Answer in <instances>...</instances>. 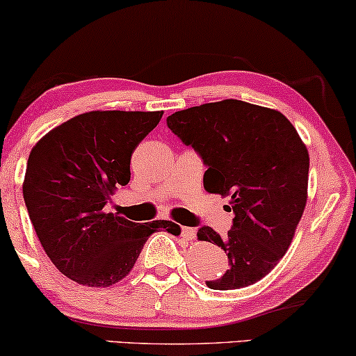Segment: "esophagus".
<instances>
[{"label": "esophagus", "instance_id": "1", "mask_svg": "<svg viewBox=\"0 0 356 356\" xmlns=\"http://www.w3.org/2000/svg\"><path fill=\"white\" fill-rule=\"evenodd\" d=\"M182 237L187 238V241H194L195 238V229L192 227H182Z\"/></svg>", "mask_w": 356, "mask_h": 356}]
</instances>
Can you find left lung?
<instances>
[{"label": "left lung", "instance_id": "left-lung-1", "mask_svg": "<svg viewBox=\"0 0 356 356\" xmlns=\"http://www.w3.org/2000/svg\"><path fill=\"white\" fill-rule=\"evenodd\" d=\"M167 127L199 154L204 187L230 197L232 227L220 237L202 225L199 241L225 252L229 268L209 289L234 290L264 278L289 250L307 204L308 151L278 111L237 99L195 106L167 118Z\"/></svg>", "mask_w": 356, "mask_h": 356}]
</instances>
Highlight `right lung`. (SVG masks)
Listing matches in <instances>:
<instances>
[{"label": "right lung", "instance_id": "1", "mask_svg": "<svg viewBox=\"0 0 356 356\" xmlns=\"http://www.w3.org/2000/svg\"><path fill=\"white\" fill-rule=\"evenodd\" d=\"M161 118L162 111H91L54 127L33 147L24 204L63 275L88 286L114 285L154 232H181L169 220L140 225L104 212L114 191L131 181L132 152Z\"/></svg>", "mask_w": 356, "mask_h": 356}]
</instances>
